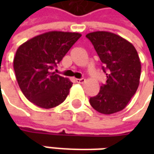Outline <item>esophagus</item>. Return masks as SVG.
I'll return each instance as SVG.
<instances>
[{"instance_id":"obj_1","label":"esophagus","mask_w":154,"mask_h":154,"mask_svg":"<svg viewBox=\"0 0 154 154\" xmlns=\"http://www.w3.org/2000/svg\"><path fill=\"white\" fill-rule=\"evenodd\" d=\"M75 81H76L77 83H80V84H83V83H85L86 80H85V79H83V78H81V79H75Z\"/></svg>"}]
</instances>
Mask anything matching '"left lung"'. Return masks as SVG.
<instances>
[{
    "instance_id": "1",
    "label": "left lung",
    "mask_w": 154,
    "mask_h": 154,
    "mask_svg": "<svg viewBox=\"0 0 154 154\" xmlns=\"http://www.w3.org/2000/svg\"><path fill=\"white\" fill-rule=\"evenodd\" d=\"M100 58L107 80L90 103L99 113L109 115L123 109L137 91L141 65L134 45L108 32H94L86 36Z\"/></svg>"
}]
</instances>
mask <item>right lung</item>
<instances>
[{"label":"right lung","mask_w":154,"mask_h":154,"mask_svg":"<svg viewBox=\"0 0 154 154\" xmlns=\"http://www.w3.org/2000/svg\"><path fill=\"white\" fill-rule=\"evenodd\" d=\"M80 37L78 32H49L18 48L14 68L19 86L29 101L51 109L66 99L73 83L53 69Z\"/></svg>","instance_id":"add662e5"}]
</instances>
